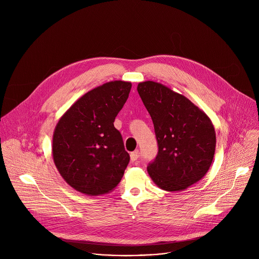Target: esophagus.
<instances>
[{
	"mask_svg": "<svg viewBox=\"0 0 259 259\" xmlns=\"http://www.w3.org/2000/svg\"><path fill=\"white\" fill-rule=\"evenodd\" d=\"M139 158V152L136 151V152H133L130 154V159H131V162H135L137 159Z\"/></svg>",
	"mask_w": 259,
	"mask_h": 259,
	"instance_id": "esophagus-1",
	"label": "esophagus"
}]
</instances>
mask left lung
<instances>
[{
    "instance_id": "obj_1",
    "label": "left lung",
    "mask_w": 259,
    "mask_h": 259,
    "mask_svg": "<svg viewBox=\"0 0 259 259\" xmlns=\"http://www.w3.org/2000/svg\"><path fill=\"white\" fill-rule=\"evenodd\" d=\"M138 94L151 115L159 152L147 172L167 192H181L208 172L215 153L216 134L210 118L189 98L167 86L145 81Z\"/></svg>"
}]
</instances>
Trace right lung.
I'll return each mask as SVG.
<instances>
[{"mask_svg": "<svg viewBox=\"0 0 259 259\" xmlns=\"http://www.w3.org/2000/svg\"><path fill=\"white\" fill-rule=\"evenodd\" d=\"M132 84L107 82L73 103L59 119L53 133L54 164L76 191L87 196L112 192L130 161L114 122Z\"/></svg>", "mask_w": 259, "mask_h": 259, "instance_id": "right-lung-1", "label": "right lung"}]
</instances>
